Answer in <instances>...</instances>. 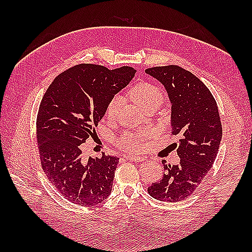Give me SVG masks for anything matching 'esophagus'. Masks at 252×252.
Returning <instances> with one entry per match:
<instances>
[{
	"instance_id": "1",
	"label": "esophagus",
	"mask_w": 252,
	"mask_h": 252,
	"mask_svg": "<svg viewBox=\"0 0 252 252\" xmlns=\"http://www.w3.org/2000/svg\"><path fill=\"white\" fill-rule=\"evenodd\" d=\"M126 160H130V161H134V162H140V161H144L145 158L144 157H130V156H126L125 157Z\"/></svg>"
}]
</instances>
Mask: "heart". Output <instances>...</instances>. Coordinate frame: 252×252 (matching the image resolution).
<instances>
[{"mask_svg": "<svg viewBox=\"0 0 252 252\" xmlns=\"http://www.w3.org/2000/svg\"><path fill=\"white\" fill-rule=\"evenodd\" d=\"M130 96L136 105L145 110L149 107H159L163 101V93L157 85L149 82L138 83L130 90ZM122 105V98L120 96H114L109 99L106 106V117L112 120L117 117ZM151 135L148 130H140L135 133L126 132L116 140V145L123 152L129 154H137L143 151L145 146V140Z\"/></svg>", "mask_w": 252, "mask_h": 252, "instance_id": "heart-1", "label": "heart"}]
</instances>
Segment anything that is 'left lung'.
<instances>
[{
  "label": "left lung",
  "mask_w": 252,
  "mask_h": 252,
  "mask_svg": "<svg viewBox=\"0 0 252 252\" xmlns=\"http://www.w3.org/2000/svg\"><path fill=\"white\" fill-rule=\"evenodd\" d=\"M145 71L167 90L172 134L181 136L180 163L164 164L162 179L147 190L157 200L181 201L200 185L216 160L222 138L218 105L206 85L183 68L170 65Z\"/></svg>",
  "instance_id": "1"
}]
</instances>
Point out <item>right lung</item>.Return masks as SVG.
<instances>
[{
    "label": "right lung",
    "instance_id": "1",
    "mask_svg": "<svg viewBox=\"0 0 252 252\" xmlns=\"http://www.w3.org/2000/svg\"><path fill=\"white\" fill-rule=\"evenodd\" d=\"M132 67L106 68L80 63L54 79L36 116V141L42 169L72 203L95 206L110 195L119 158H82V144L95 134L106 106L134 77Z\"/></svg>",
    "mask_w": 252,
    "mask_h": 252
}]
</instances>
